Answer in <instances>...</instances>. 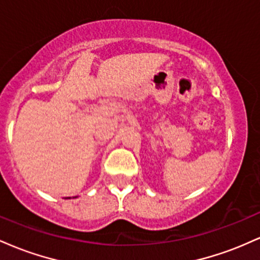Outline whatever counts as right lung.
<instances>
[{
    "label": "right lung",
    "instance_id": "right-lung-1",
    "mask_svg": "<svg viewBox=\"0 0 260 260\" xmlns=\"http://www.w3.org/2000/svg\"><path fill=\"white\" fill-rule=\"evenodd\" d=\"M74 198H76V197H74Z\"/></svg>",
    "mask_w": 260,
    "mask_h": 260
}]
</instances>
